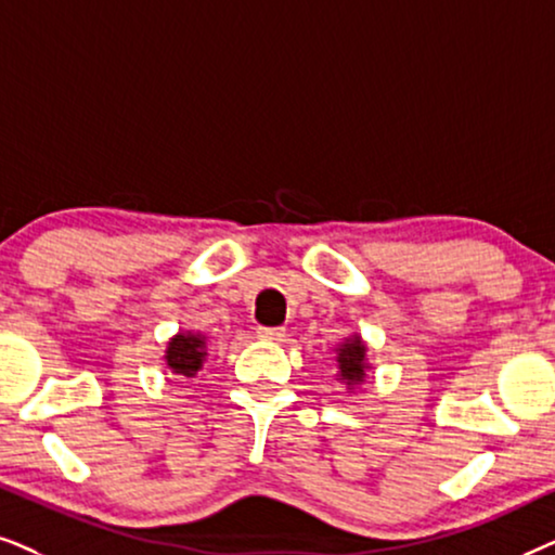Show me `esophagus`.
<instances>
[{"mask_svg":"<svg viewBox=\"0 0 555 555\" xmlns=\"http://www.w3.org/2000/svg\"><path fill=\"white\" fill-rule=\"evenodd\" d=\"M258 337L266 339V343H282L284 327H258Z\"/></svg>","mask_w":555,"mask_h":555,"instance_id":"esophagus-1","label":"esophagus"}]
</instances>
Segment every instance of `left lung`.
I'll return each mask as SVG.
<instances>
[{
    "label": "left lung",
    "mask_w": 555,
    "mask_h": 555,
    "mask_svg": "<svg viewBox=\"0 0 555 555\" xmlns=\"http://www.w3.org/2000/svg\"><path fill=\"white\" fill-rule=\"evenodd\" d=\"M365 352H367V347L358 335L347 337L345 343L337 347L339 380L347 383V388H350V390L365 380V373H367Z\"/></svg>",
    "instance_id": "left-lung-1"
}]
</instances>
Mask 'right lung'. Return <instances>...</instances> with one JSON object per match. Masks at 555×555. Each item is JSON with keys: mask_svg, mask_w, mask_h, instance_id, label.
<instances>
[{"mask_svg": "<svg viewBox=\"0 0 555 555\" xmlns=\"http://www.w3.org/2000/svg\"><path fill=\"white\" fill-rule=\"evenodd\" d=\"M205 358H208V352H205V337L195 335V332H177L167 343V367L175 375H182V378H195L201 373Z\"/></svg>", "mask_w": 555, "mask_h": 555, "instance_id": "add662e5", "label": "right lung"}]
</instances>
